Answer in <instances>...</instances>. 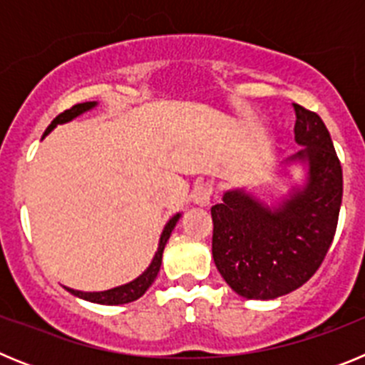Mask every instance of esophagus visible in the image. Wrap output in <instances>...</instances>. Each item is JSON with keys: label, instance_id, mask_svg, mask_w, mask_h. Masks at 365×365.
<instances>
[{"label": "esophagus", "instance_id": "esophagus-1", "mask_svg": "<svg viewBox=\"0 0 365 365\" xmlns=\"http://www.w3.org/2000/svg\"><path fill=\"white\" fill-rule=\"evenodd\" d=\"M214 185L212 182H201L193 188V201L199 206H206L214 195Z\"/></svg>", "mask_w": 365, "mask_h": 365}]
</instances>
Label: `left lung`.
I'll return each instance as SVG.
<instances>
[{"instance_id":"left-lung-1","label":"left lung","mask_w":365,"mask_h":365,"mask_svg":"<svg viewBox=\"0 0 365 365\" xmlns=\"http://www.w3.org/2000/svg\"><path fill=\"white\" fill-rule=\"evenodd\" d=\"M294 135L309 160V182L270 210L241 192L225 193L212 206V256L222 279L248 299H272L312 278L333 243L340 214L341 164L314 111L292 104Z\"/></svg>"}]
</instances>
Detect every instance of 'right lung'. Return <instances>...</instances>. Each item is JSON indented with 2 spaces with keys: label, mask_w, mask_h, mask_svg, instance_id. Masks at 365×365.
<instances>
[{
  "label": "right lung",
  "mask_w": 365,
  "mask_h": 365,
  "mask_svg": "<svg viewBox=\"0 0 365 365\" xmlns=\"http://www.w3.org/2000/svg\"><path fill=\"white\" fill-rule=\"evenodd\" d=\"M93 106H95V102H83V104H76V106H73V108L66 109L63 113H60V115H58V117L51 122L49 128L45 130L43 137L47 133H51V131L56 128V124H63V122L73 120L74 117H78L80 113L87 111V109H91ZM179 217L180 215L177 214V215H173L170 221H168V225L164 227V230H163V235H160L159 250H157V254H155L153 261H151V265L148 267L146 272H144L143 276H138L135 282L128 283V285L117 287V289H109V291H104V292H82V291H74V289H67V291H69L71 294L78 296V298L87 299V302L102 303V305H120V303H130V302H135V299H138L140 296L144 294V292L148 291V289H150V285L155 282L157 274H159L160 263H163L164 245H166V241L170 240V234H172L173 227L177 225Z\"/></svg>",
  "instance_id": "1"
}]
</instances>
